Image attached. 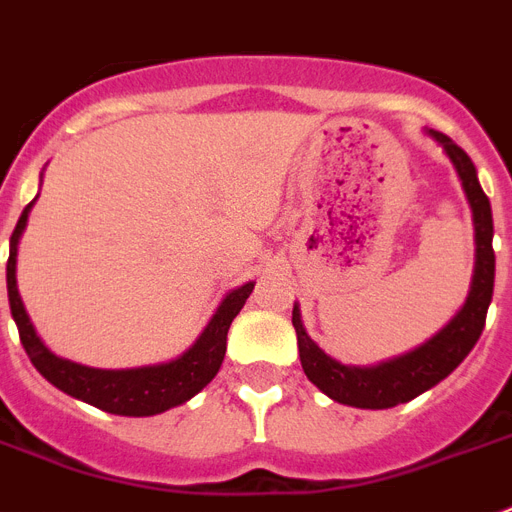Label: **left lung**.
Here are the masks:
<instances>
[{
  "label": "left lung",
  "instance_id": "left-lung-1",
  "mask_svg": "<svg viewBox=\"0 0 512 512\" xmlns=\"http://www.w3.org/2000/svg\"><path fill=\"white\" fill-rule=\"evenodd\" d=\"M426 135H432L434 141L442 146V151L450 156V162H453L455 172L460 177V185L466 190L471 214H474L476 261L471 290H468L466 303L460 306L458 314L439 329L437 335L429 337L424 345L403 353V356L374 363V366H348V363H340L327 356L308 337L301 319V308L295 303L293 327L295 335H298L301 366L306 371L308 382H314L335 403L382 411V408H395V405L418 398L421 392L432 390L434 384H439L447 374H453L458 369L460 361L474 350L484 322H487V308L492 303L494 290L492 206H489L487 193L481 190L471 156L460 149L453 138H447L445 133L426 130Z\"/></svg>",
  "mask_w": 512,
  "mask_h": 512
}]
</instances>
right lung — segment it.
Masks as SVG:
<instances>
[{
  "mask_svg": "<svg viewBox=\"0 0 512 512\" xmlns=\"http://www.w3.org/2000/svg\"><path fill=\"white\" fill-rule=\"evenodd\" d=\"M36 198L25 206L20 214L18 225L10 238V259H7V295H10L12 319L18 324L20 342L25 353L36 366V371L46 382H52L57 390L83 403L101 408V411L114 413V416H156L175 408V405L188 403L193 395L204 390L211 379L217 377L219 366L225 361L227 350V329L232 319L246 306L248 295L253 293L256 282L235 287L219 303L204 332L198 340L185 350L183 356L172 358L167 363H154V366H135V369H94L83 366L70 358H62L46 348L44 340L38 337L31 316L25 311L23 298L18 290V243L28 225Z\"/></svg>",
  "mask_w": 512,
  "mask_h": 512,
  "instance_id": "obj_1",
  "label": "right lung"
}]
</instances>
